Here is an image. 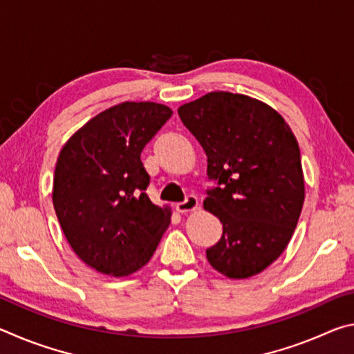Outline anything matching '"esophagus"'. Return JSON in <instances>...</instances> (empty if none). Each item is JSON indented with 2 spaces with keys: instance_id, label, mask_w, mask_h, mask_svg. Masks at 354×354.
<instances>
[{
  "instance_id": "esophagus-1",
  "label": "esophagus",
  "mask_w": 354,
  "mask_h": 354,
  "mask_svg": "<svg viewBox=\"0 0 354 354\" xmlns=\"http://www.w3.org/2000/svg\"><path fill=\"white\" fill-rule=\"evenodd\" d=\"M198 205H200L198 198H196V196L189 195L183 203H178L176 211L179 214H187V212H192V211H196V209H198Z\"/></svg>"
}]
</instances>
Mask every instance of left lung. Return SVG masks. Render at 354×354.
<instances>
[{
    "mask_svg": "<svg viewBox=\"0 0 354 354\" xmlns=\"http://www.w3.org/2000/svg\"><path fill=\"white\" fill-rule=\"evenodd\" d=\"M207 156L218 187L203 203L223 234L206 257L231 279L261 273L281 256L304 203L298 142L279 113L262 101L211 92L178 109Z\"/></svg>",
    "mask_w": 354,
    "mask_h": 354,
    "instance_id": "1",
    "label": "left lung"
}]
</instances>
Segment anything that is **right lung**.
Returning a JSON list of instances; mask_svg holds the SVG:
<instances>
[{
    "instance_id": "obj_1",
    "label": "right lung",
    "mask_w": 354,
    "mask_h": 354,
    "mask_svg": "<svg viewBox=\"0 0 354 354\" xmlns=\"http://www.w3.org/2000/svg\"><path fill=\"white\" fill-rule=\"evenodd\" d=\"M169 106L124 101L100 112L59 153L53 205L65 237L88 267L129 277L148 263L171 220L145 194L140 153L171 117Z\"/></svg>"
}]
</instances>
